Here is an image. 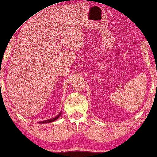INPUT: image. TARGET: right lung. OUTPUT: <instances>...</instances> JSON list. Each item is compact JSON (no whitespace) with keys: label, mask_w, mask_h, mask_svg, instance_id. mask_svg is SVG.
Returning <instances> with one entry per match:
<instances>
[{"label":"right lung","mask_w":157,"mask_h":157,"mask_svg":"<svg viewBox=\"0 0 157 157\" xmlns=\"http://www.w3.org/2000/svg\"><path fill=\"white\" fill-rule=\"evenodd\" d=\"M61 111L59 113V115L56 116V117H55L54 118H52V119H51L45 120V121H39V122H38V123H39V124H47V123H51V122H53V121H56V119H58V118H59V117H60V116H61Z\"/></svg>","instance_id":"right-lung-1"}]
</instances>
